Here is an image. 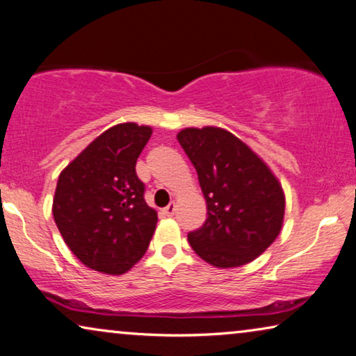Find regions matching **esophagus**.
I'll return each mask as SVG.
<instances>
[{
  "label": "esophagus",
  "mask_w": 356,
  "mask_h": 356,
  "mask_svg": "<svg viewBox=\"0 0 356 356\" xmlns=\"http://www.w3.org/2000/svg\"><path fill=\"white\" fill-rule=\"evenodd\" d=\"M174 212H176V203H174V201H171V203H169L166 208L163 209V214L168 216V217H171V216H174Z\"/></svg>",
  "instance_id": "esophagus-1"
}]
</instances>
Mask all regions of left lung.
Instances as JSON below:
<instances>
[{"instance_id":"left-lung-1","label":"left lung","mask_w":356,"mask_h":356,"mask_svg":"<svg viewBox=\"0 0 356 356\" xmlns=\"http://www.w3.org/2000/svg\"><path fill=\"white\" fill-rule=\"evenodd\" d=\"M179 144L198 172L208 217L188 233L198 256L219 268L261 256L281 232L284 193L270 168L245 142L222 127H185Z\"/></svg>"}]
</instances>
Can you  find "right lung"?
Listing matches in <instances>:
<instances>
[{"mask_svg": "<svg viewBox=\"0 0 356 356\" xmlns=\"http://www.w3.org/2000/svg\"><path fill=\"white\" fill-rule=\"evenodd\" d=\"M150 126L121 123L102 132L57 180L52 214L70 251L86 267L123 275L144 256L158 216L145 203L136 161Z\"/></svg>", "mask_w": 356, "mask_h": 356, "instance_id": "add662e5", "label": "right lung"}]
</instances>
